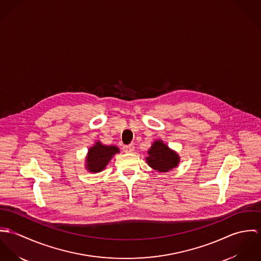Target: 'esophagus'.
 <instances>
[{"instance_id": "34e87169", "label": "esophagus", "mask_w": 261, "mask_h": 261, "mask_svg": "<svg viewBox=\"0 0 261 261\" xmlns=\"http://www.w3.org/2000/svg\"><path fill=\"white\" fill-rule=\"evenodd\" d=\"M134 149H135V147L132 144L126 145V146L123 147V151L125 153H132L134 151Z\"/></svg>"}]
</instances>
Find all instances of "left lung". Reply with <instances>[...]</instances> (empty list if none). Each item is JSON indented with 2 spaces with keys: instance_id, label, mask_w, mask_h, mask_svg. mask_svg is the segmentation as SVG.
I'll return each mask as SVG.
<instances>
[{
  "instance_id": "1",
  "label": "left lung",
  "mask_w": 261,
  "mask_h": 261,
  "mask_svg": "<svg viewBox=\"0 0 261 261\" xmlns=\"http://www.w3.org/2000/svg\"><path fill=\"white\" fill-rule=\"evenodd\" d=\"M146 157L147 164L159 173H166L176 168L180 162V156L161 139L155 140Z\"/></svg>"
}]
</instances>
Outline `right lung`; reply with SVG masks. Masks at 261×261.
Returning a JSON list of instances; mask_svg holds the SVG:
<instances>
[{"label": "right lung", "instance_id": "obj_1", "mask_svg": "<svg viewBox=\"0 0 261 261\" xmlns=\"http://www.w3.org/2000/svg\"><path fill=\"white\" fill-rule=\"evenodd\" d=\"M120 150L114 145L102 144L100 141H96L88 150L85 168L91 173H98L103 171L110 160L115 154H119Z\"/></svg>", "mask_w": 261, "mask_h": 261}]
</instances>
